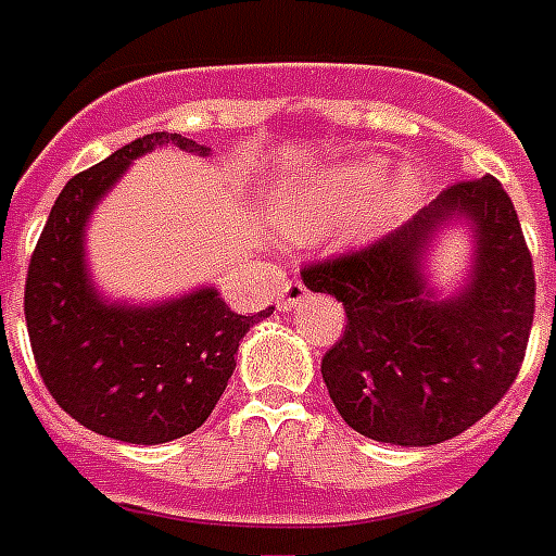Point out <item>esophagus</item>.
<instances>
[{
  "mask_svg": "<svg viewBox=\"0 0 556 556\" xmlns=\"http://www.w3.org/2000/svg\"><path fill=\"white\" fill-rule=\"evenodd\" d=\"M305 296H308V288H305L300 279H291V282H286V286L279 288V294H277L279 312H291V308H296V305L303 303Z\"/></svg>",
  "mask_w": 556,
  "mask_h": 556,
  "instance_id": "obj_1",
  "label": "esophagus"
}]
</instances>
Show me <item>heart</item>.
<instances>
[{"label": "heart", "instance_id": "b5f03b06", "mask_svg": "<svg viewBox=\"0 0 556 556\" xmlns=\"http://www.w3.org/2000/svg\"><path fill=\"white\" fill-rule=\"evenodd\" d=\"M380 169L375 164H361V167L340 169L334 176L320 178L314 185H305L300 190H291L282 201V216L291 236H314L329 230L340 216L355 210L361 201L378 185ZM409 181L401 185V192L409 190Z\"/></svg>", "mask_w": 556, "mask_h": 556}]
</instances>
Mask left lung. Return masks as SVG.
<instances>
[{"mask_svg": "<svg viewBox=\"0 0 556 556\" xmlns=\"http://www.w3.org/2000/svg\"><path fill=\"white\" fill-rule=\"evenodd\" d=\"M453 217L477 233L475 277L453 301H432L422 248ZM300 274L346 308V331L320 369L340 418L366 439L404 447L453 439L500 404L526 361L534 260L493 176L450 185L413 222Z\"/></svg>", "mask_w": 556, "mask_h": 556, "instance_id": "obj_1", "label": "left lung"}]
</instances>
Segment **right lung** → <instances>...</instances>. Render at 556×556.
Returning <instances> with one entry per match:
<instances>
[{
    "mask_svg": "<svg viewBox=\"0 0 556 556\" xmlns=\"http://www.w3.org/2000/svg\"><path fill=\"white\" fill-rule=\"evenodd\" d=\"M164 143L207 155L185 135L152 132L77 173L48 213L25 279L30 352L51 397L91 432L129 444L199 430L233 375L244 331L274 314L230 312L216 288L152 308L106 303L91 288L83 262L91 207L138 155Z\"/></svg>",
    "mask_w": 556,
    "mask_h": 556,
    "instance_id": "obj_1",
    "label": "right lung"
}]
</instances>
